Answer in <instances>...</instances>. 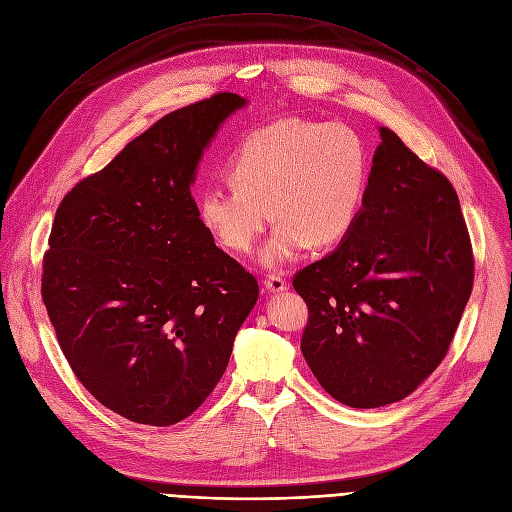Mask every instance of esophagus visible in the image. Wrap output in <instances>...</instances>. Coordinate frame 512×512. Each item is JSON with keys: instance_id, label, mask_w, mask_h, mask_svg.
<instances>
[{"instance_id": "esophagus-1", "label": "esophagus", "mask_w": 512, "mask_h": 512, "mask_svg": "<svg viewBox=\"0 0 512 512\" xmlns=\"http://www.w3.org/2000/svg\"><path fill=\"white\" fill-rule=\"evenodd\" d=\"M265 288H268L270 293H282L286 291V280L280 276V274H270L268 278H265Z\"/></svg>"}]
</instances>
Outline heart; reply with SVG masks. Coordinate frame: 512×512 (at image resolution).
<instances>
[{
    "label": "heart",
    "mask_w": 512,
    "mask_h": 512,
    "mask_svg": "<svg viewBox=\"0 0 512 512\" xmlns=\"http://www.w3.org/2000/svg\"><path fill=\"white\" fill-rule=\"evenodd\" d=\"M228 177L230 186H209L198 196V221L221 249L244 255L268 228L272 210L278 224L259 261L280 268L309 244L332 247L353 230L370 157L349 125L284 117L242 140Z\"/></svg>",
    "instance_id": "obj_1"
}]
</instances>
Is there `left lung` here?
I'll list each match as a JSON object with an SVG mask.
<instances>
[{
	"label": "left lung",
	"instance_id": "1",
	"mask_svg": "<svg viewBox=\"0 0 512 512\" xmlns=\"http://www.w3.org/2000/svg\"><path fill=\"white\" fill-rule=\"evenodd\" d=\"M379 131L353 230L293 278L309 309L303 358L351 408L399 402L427 379L446 358L475 276L454 186L389 127Z\"/></svg>",
	"mask_w": 512,
	"mask_h": 512
}]
</instances>
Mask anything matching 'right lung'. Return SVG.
Instances as JSON below:
<instances>
[{"label":"right lung","mask_w":512,"mask_h":512,"mask_svg":"<svg viewBox=\"0 0 512 512\" xmlns=\"http://www.w3.org/2000/svg\"><path fill=\"white\" fill-rule=\"evenodd\" d=\"M244 104L221 92L173 110L54 217L41 297L60 349L102 406L140 425H175L205 402L259 297L190 192L219 125Z\"/></svg>","instance_id":"1"}]
</instances>
